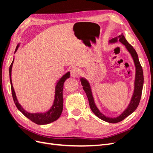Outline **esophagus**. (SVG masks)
Wrapping results in <instances>:
<instances>
[{
  "instance_id": "esophagus-1",
  "label": "esophagus",
  "mask_w": 153,
  "mask_h": 153,
  "mask_svg": "<svg viewBox=\"0 0 153 153\" xmlns=\"http://www.w3.org/2000/svg\"><path fill=\"white\" fill-rule=\"evenodd\" d=\"M79 72L76 68H73L71 70V75L72 77H76L78 76Z\"/></svg>"
}]
</instances>
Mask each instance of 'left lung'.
I'll list each match as a JSON object with an SVG mask.
<instances>
[{
	"label": "left lung",
	"mask_w": 153,
	"mask_h": 153,
	"mask_svg": "<svg viewBox=\"0 0 153 153\" xmlns=\"http://www.w3.org/2000/svg\"><path fill=\"white\" fill-rule=\"evenodd\" d=\"M118 42H119L123 45H125L126 49L132 56L135 67V79L134 83V91L132 93V96L131 100H130V102L127 107L119 116L111 118L105 116L104 114H103L100 111L97 105L95 103L91 84H90L87 79L83 77H80V81L81 82L82 88L84 90V91H85L89 101L90 108H91L92 111L94 113V114L97 117H98L99 118H100V119L106 122L111 123H115L121 122L124 119V118H126L127 117L132 114V113L135 110V109L137 108L140 100L141 94H142L143 87L144 84V76L143 68L140 65L136 51L135 50V49L133 48V47L131 44H129L128 43L125 36L123 35V33H122L121 35L118 36L110 39L108 41V43L114 44Z\"/></svg>",
	"instance_id": "1"
}]
</instances>
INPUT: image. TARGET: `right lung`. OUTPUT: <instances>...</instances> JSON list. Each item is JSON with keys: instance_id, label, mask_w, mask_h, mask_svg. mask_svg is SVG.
Returning <instances> with one entry per match:
<instances>
[{"instance_id": "right-lung-1", "label": "right lung", "mask_w": 153, "mask_h": 153, "mask_svg": "<svg viewBox=\"0 0 153 153\" xmlns=\"http://www.w3.org/2000/svg\"><path fill=\"white\" fill-rule=\"evenodd\" d=\"M20 43H18L17 45L15 52H17ZM14 58L11 63L9 67V78L11 86V91H12L13 98L15 105L18 109L26 117L38 125H45L50 123H52L60 117L62 110H63V103H64V98H63V89H64V83L67 79L70 77V72H67L64 76H62L56 82L55 86V97L53 103L50 108L45 112H36V113H30L25 110L22 107L19 101L18 98L16 97V94L14 89L12 79H11V74H12V67L13 65Z\"/></svg>"}]
</instances>
